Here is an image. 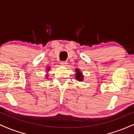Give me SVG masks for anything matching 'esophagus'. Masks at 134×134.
Listing matches in <instances>:
<instances>
[{"instance_id":"1","label":"esophagus","mask_w":134,"mask_h":134,"mask_svg":"<svg viewBox=\"0 0 134 134\" xmlns=\"http://www.w3.org/2000/svg\"><path fill=\"white\" fill-rule=\"evenodd\" d=\"M60 64L62 66H66L67 65V61H62V62H60Z\"/></svg>"}]
</instances>
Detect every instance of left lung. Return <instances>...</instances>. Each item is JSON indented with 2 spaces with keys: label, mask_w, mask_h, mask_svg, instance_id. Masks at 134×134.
<instances>
[{
  "label": "left lung",
  "mask_w": 134,
  "mask_h": 134,
  "mask_svg": "<svg viewBox=\"0 0 134 134\" xmlns=\"http://www.w3.org/2000/svg\"><path fill=\"white\" fill-rule=\"evenodd\" d=\"M76 71L77 73H76V79L77 80H79V81L82 80V74L79 72V70L78 69H76Z\"/></svg>",
  "instance_id": "left-lung-1"
}]
</instances>
